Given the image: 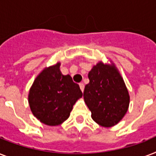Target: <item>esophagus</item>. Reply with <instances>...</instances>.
Instances as JSON below:
<instances>
[{"mask_svg":"<svg viewBox=\"0 0 156 156\" xmlns=\"http://www.w3.org/2000/svg\"><path fill=\"white\" fill-rule=\"evenodd\" d=\"M79 87H80L81 90H82V91H83V90H84V87H85V86H84V84H83V83H79Z\"/></svg>","mask_w":156,"mask_h":156,"instance_id":"obj_1","label":"esophagus"}]
</instances>
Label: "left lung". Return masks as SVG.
<instances>
[{
	"label": "left lung",
	"mask_w": 156,
	"mask_h": 156,
	"mask_svg": "<svg viewBox=\"0 0 156 156\" xmlns=\"http://www.w3.org/2000/svg\"><path fill=\"white\" fill-rule=\"evenodd\" d=\"M90 83L83 97L91 117L100 126L111 127L123 118L128 110L129 96L123 78L115 66L100 62L89 72Z\"/></svg>",
	"instance_id": "1"
}]
</instances>
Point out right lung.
I'll return each instance as SVG.
<instances>
[{"mask_svg":"<svg viewBox=\"0 0 156 156\" xmlns=\"http://www.w3.org/2000/svg\"><path fill=\"white\" fill-rule=\"evenodd\" d=\"M61 64L45 69L35 78L29 92L34 116L48 126H57L69 118L73 104L83 96L70 75H63Z\"/></svg>","mask_w":156,"mask_h":156,"instance_id":"right-lung-1","label":"right lung"}]
</instances>
